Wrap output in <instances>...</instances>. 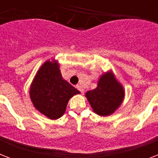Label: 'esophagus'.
Listing matches in <instances>:
<instances>
[{
	"mask_svg": "<svg viewBox=\"0 0 158 158\" xmlns=\"http://www.w3.org/2000/svg\"><path fill=\"white\" fill-rule=\"evenodd\" d=\"M76 88L78 89H79V91L81 92L82 94H84V88H83V86H82V85H80V84H77Z\"/></svg>",
	"mask_w": 158,
	"mask_h": 158,
	"instance_id": "esophagus-1",
	"label": "esophagus"
}]
</instances>
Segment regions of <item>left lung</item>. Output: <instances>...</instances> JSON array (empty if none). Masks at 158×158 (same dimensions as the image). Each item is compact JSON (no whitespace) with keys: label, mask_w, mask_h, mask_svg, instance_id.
I'll return each mask as SVG.
<instances>
[{"label":"left lung","mask_w":158,"mask_h":158,"mask_svg":"<svg viewBox=\"0 0 158 158\" xmlns=\"http://www.w3.org/2000/svg\"><path fill=\"white\" fill-rule=\"evenodd\" d=\"M125 95L124 87L111 69L100 75L96 89L85 94L94 112L101 116L112 115L122 104Z\"/></svg>","instance_id":"1"}]
</instances>
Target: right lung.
I'll use <instances>...</instances> for the list:
<instances>
[{
  "label": "right lung",
  "mask_w": 158,
  "mask_h": 158,
  "mask_svg": "<svg viewBox=\"0 0 158 158\" xmlns=\"http://www.w3.org/2000/svg\"><path fill=\"white\" fill-rule=\"evenodd\" d=\"M79 94V90L62 78L60 64L54 58L41 65L29 88L33 106L51 120L61 117L69 99Z\"/></svg>",
  "instance_id": "right-lung-1"
}]
</instances>
